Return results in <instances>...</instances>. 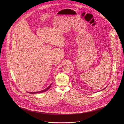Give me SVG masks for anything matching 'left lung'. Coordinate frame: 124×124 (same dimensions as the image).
I'll return each mask as SVG.
<instances>
[{
  "mask_svg": "<svg viewBox=\"0 0 124 124\" xmlns=\"http://www.w3.org/2000/svg\"><path fill=\"white\" fill-rule=\"evenodd\" d=\"M106 87H105V88H104V89H103V90H104V89H105V88H106Z\"/></svg>",
  "mask_w": 124,
  "mask_h": 124,
  "instance_id": "obj_1",
  "label": "left lung"
}]
</instances>
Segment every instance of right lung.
<instances>
[{
  "mask_svg": "<svg viewBox=\"0 0 124 124\" xmlns=\"http://www.w3.org/2000/svg\"><path fill=\"white\" fill-rule=\"evenodd\" d=\"M51 85H52V84H51L49 87H48L46 89H45V90H41V91H38V92H28V93H31V94H36V93H38L45 92L46 91L48 90H49V88L51 86Z\"/></svg>",
  "mask_w": 124,
  "mask_h": 124,
  "instance_id": "right-lung-1",
  "label": "right lung"
}]
</instances>
